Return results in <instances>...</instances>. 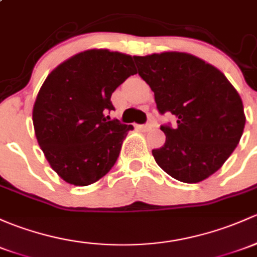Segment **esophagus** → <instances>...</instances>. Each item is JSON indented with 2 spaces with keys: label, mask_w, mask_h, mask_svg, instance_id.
Masks as SVG:
<instances>
[{
  "label": "esophagus",
  "mask_w": 257,
  "mask_h": 257,
  "mask_svg": "<svg viewBox=\"0 0 257 257\" xmlns=\"http://www.w3.org/2000/svg\"><path fill=\"white\" fill-rule=\"evenodd\" d=\"M153 126H154V124L147 123V124H142V125H138V128L142 129V131H144V132H148V131H150Z\"/></svg>",
  "instance_id": "1"
}]
</instances>
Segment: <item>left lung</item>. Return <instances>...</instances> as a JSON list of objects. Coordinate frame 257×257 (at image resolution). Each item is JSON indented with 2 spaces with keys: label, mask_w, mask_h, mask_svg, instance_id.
<instances>
[{
  "label": "left lung",
  "mask_w": 257,
  "mask_h": 257,
  "mask_svg": "<svg viewBox=\"0 0 257 257\" xmlns=\"http://www.w3.org/2000/svg\"><path fill=\"white\" fill-rule=\"evenodd\" d=\"M138 74L150 86L160 114L177 126H160L166 143L153 150L156 164L181 182L197 183L223 166L245 126L241 98L217 67L186 53L133 56Z\"/></svg>",
  "instance_id": "8db88e82"
}]
</instances>
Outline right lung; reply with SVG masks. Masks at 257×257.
<instances>
[{
    "mask_svg": "<svg viewBox=\"0 0 257 257\" xmlns=\"http://www.w3.org/2000/svg\"><path fill=\"white\" fill-rule=\"evenodd\" d=\"M137 74L131 55L106 49L76 54L50 72L33 107L38 144L67 183L88 186L108 174L133 125L110 120V96Z\"/></svg>",
    "mask_w": 257,
    "mask_h": 257,
    "instance_id": "right-lung-1",
    "label": "right lung"
}]
</instances>
